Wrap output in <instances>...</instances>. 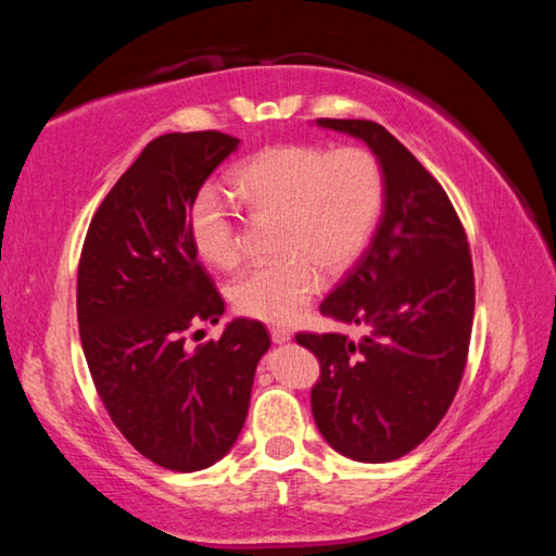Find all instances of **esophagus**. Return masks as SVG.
Here are the masks:
<instances>
[{
  "label": "esophagus",
  "instance_id": "esophagus-1",
  "mask_svg": "<svg viewBox=\"0 0 556 556\" xmlns=\"http://www.w3.org/2000/svg\"><path fill=\"white\" fill-rule=\"evenodd\" d=\"M269 336H271V341H275V343H289L291 341V331H289V328H281V326H271Z\"/></svg>",
  "mask_w": 556,
  "mask_h": 556
}]
</instances>
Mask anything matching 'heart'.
I'll return each instance as SVG.
<instances>
[{
	"label": "heart",
	"mask_w": 556,
	"mask_h": 556,
	"mask_svg": "<svg viewBox=\"0 0 556 556\" xmlns=\"http://www.w3.org/2000/svg\"><path fill=\"white\" fill-rule=\"evenodd\" d=\"M232 191L255 218H277V260L232 281L240 314L289 324L328 277L343 275L363 255L384 203L378 156L363 147L328 149L277 144L262 149L232 174ZM188 242L203 262L230 269L242 260L238 218L228 201L203 188L188 213Z\"/></svg>",
	"instance_id": "heart-1"
}]
</instances>
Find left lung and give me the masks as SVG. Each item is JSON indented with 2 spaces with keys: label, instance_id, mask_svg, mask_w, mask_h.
<instances>
[{
  "label": "left lung",
  "instance_id": "8db88e82",
  "mask_svg": "<svg viewBox=\"0 0 556 556\" xmlns=\"http://www.w3.org/2000/svg\"><path fill=\"white\" fill-rule=\"evenodd\" d=\"M378 156L384 205L370 248L321 314L365 336L296 333L321 363L312 412L338 454L384 464L417 448L456 397L473 328V265L464 225L439 181L370 119H316Z\"/></svg>",
  "mask_w": 556,
  "mask_h": 556
}]
</instances>
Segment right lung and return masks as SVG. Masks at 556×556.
<instances>
[{"mask_svg": "<svg viewBox=\"0 0 556 556\" xmlns=\"http://www.w3.org/2000/svg\"><path fill=\"white\" fill-rule=\"evenodd\" d=\"M240 139L172 131L144 147L100 203L78 265V326L102 404L139 454L178 473L232 448L269 333L235 318L218 341L186 331L218 324L225 301L188 242V213Z\"/></svg>", "mask_w": 556, "mask_h": 556, "instance_id": "right-lung-1", "label": "right lung"}]
</instances>
